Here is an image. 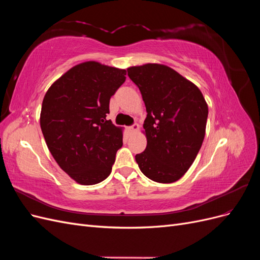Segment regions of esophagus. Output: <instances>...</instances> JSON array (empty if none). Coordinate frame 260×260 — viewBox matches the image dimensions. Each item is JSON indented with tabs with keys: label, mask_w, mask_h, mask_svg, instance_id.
I'll use <instances>...</instances> for the list:
<instances>
[{
	"label": "esophagus",
	"mask_w": 260,
	"mask_h": 260,
	"mask_svg": "<svg viewBox=\"0 0 260 260\" xmlns=\"http://www.w3.org/2000/svg\"><path fill=\"white\" fill-rule=\"evenodd\" d=\"M139 124L138 123H135V124H132L131 127H129V131L131 132V133H133V132H137V131H139Z\"/></svg>",
	"instance_id": "34e87169"
}]
</instances>
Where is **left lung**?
Listing matches in <instances>:
<instances>
[{
	"mask_svg": "<svg viewBox=\"0 0 260 260\" xmlns=\"http://www.w3.org/2000/svg\"><path fill=\"white\" fill-rule=\"evenodd\" d=\"M127 72L147 113V145L136 155L139 168L155 182H176L191 167L205 138L206 101L198 86L166 65L133 66Z\"/></svg>",
	"mask_w": 260,
	"mask_h": 260,
	"instance_id": "8db88e82",
	"label": "left lung"
}]
</instances>
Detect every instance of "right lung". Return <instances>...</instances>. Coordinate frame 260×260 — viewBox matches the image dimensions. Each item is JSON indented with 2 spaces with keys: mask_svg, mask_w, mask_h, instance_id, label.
<instances>
[{
  "mask_svg": "<svg viewBox=\"0 0 260 260\" xmlns=\"http://www.w3.org/2000/svg\"><path fill=\"white\" fill-rule=\"evenodd\" d=\"M125 70L84 61L70 68L45 93L40 125L58 166L82 185L105 180L122 146V129L106 119L109 100Z\"/></svg>",
  "mask_w": 260,
  "mask_h": 260,
  "instance_id": "1",
  "label": "right lung"
}]
</instances>
